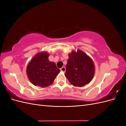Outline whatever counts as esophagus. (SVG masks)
<instances>
[{
	"label": "esophagus",
	"mask_w": 126,
	"mask_h": 126,
	"mask_svg": "<svg viewBox=\"0 0 126 126\" xmlns=\"http://www.w3.org/2000/svg\"><path fill=\"white\" fill-rule=\"evenodd\" d=\"M60 70L62 71H63V72H65V71H66V68L64 67H63L62 68H60Z\"/></svg>",
	"instance_id": "obj_1"
}]
</instances>
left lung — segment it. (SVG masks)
Instances as JSON below:
<instances>
[{
	"label": "left lung",
	"mask_w": 126,
	"mask_h": 126,
	"mask_svg": "<svg viewBox=\"0 0 126 126\" xmlns=\"http://www.w3.org/2000/svg\"><path fill=\"white\" fill-rule=\"evenodd\" d=\"M69 58L64 74L71 85L83 87L92 80L95 72L93 59L80 49L73 50L68 54Z\"/></svg>",
	"instance_id": "1"
}]
</instances>
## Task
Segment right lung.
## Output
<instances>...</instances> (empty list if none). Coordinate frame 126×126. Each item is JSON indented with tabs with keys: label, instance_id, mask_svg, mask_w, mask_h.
I'll use <instances>...</instances> for the list:
<instances>
[{
	"label": "right lung",
	"instance_id": "obj_1",
	"mask_svg": "<svg viewBox=\"0 0 126 126\" xmlns=\"http://www.w3.org/2000/svg\"><path fill=\"white\" fill-rule=\"evenodd\" d=\"M49 56L47 51L38 52L27 64V75L33 85L42 88L50 86L60 72L56 63L49 60Z\"/></svg>",
	"mask_w": 126,
	"mask_h": 126
}]
</instances>
